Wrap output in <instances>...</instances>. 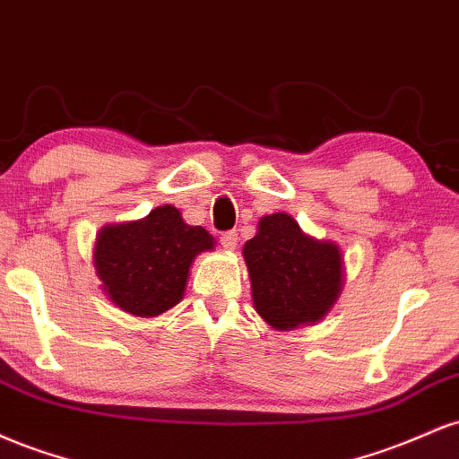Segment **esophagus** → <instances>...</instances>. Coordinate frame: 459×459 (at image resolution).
<instances>
[{
    "mask_svg": "<svg viewBox=\"0 0 459 459\" xmlns=\"http://www.w3.org/2000/svg\"><path fill=\"white\" fill-rule=\"evenodd\" d=\"M237 237L235 230H226V233H222V237H220V244H222L224 250H235L237 247Z\"/></svg>",
    "mask_w": 459,
    "mask_h": 459,
    "instance_id": "1",
    "label": "esophagus"
}]
</instances>
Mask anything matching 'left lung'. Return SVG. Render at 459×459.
<instances>
[{
	"mask_svg": "<svg viewBox=\"0 0 459 459\" xmlns=\"http://www.w3.org/2000/svg\"><path fill=\"white\" fill-rule=\"evenodd\" d=\"M241 255L250 276L252 304L273 330L317 324L343 291L341 247L307 235L289 213L263 215Z\"/></svg>",
	"mask_w": 459,
	"mask_h": 459,
	"instance_id": "1",
	"label": "left lung"
}]
</instances>
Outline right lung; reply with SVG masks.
I'll list each match as a JSON object with an SVG mask.
<instances>
[{
    "label": "right lung",
    "instance_id": "right-lung-1",
    "mask_svg": "<svg viewBox=\"0 0 459 459\" xmlns=\"http://www.w3.org/2000/svg\"><path fill=\"white\" fill-rule=\"evenodd\" d=\"M215 239L203 226H189L172 204L142 220L105 224L97 233L92 263L109 302L135 317H157L186 293L189 267Z\"/></svg>",
    "mask_w": 459,
    "mask_h": 459
}]
</instances>
